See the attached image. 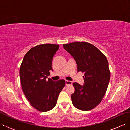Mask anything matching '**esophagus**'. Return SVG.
I'll return each instance as SVG.
<instances>
[{
  "instance_id": "esophagus-1",
  "label": "esophagus",
  "mask_w": 130,
  "mask_h": 130,
  "mask_svg": "<svg viewBox=\"0 0 130 130\" xmlns=\"http://www.w3.org/2000/svg\"><path fill=\"white\" fill-rule=\"evenodd\" d=\"M72 82L71 81H69V80H66L65 81V85H71L72 84Z\"/></svg>"
}]
</instances>
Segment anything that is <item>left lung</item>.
Segmentation results:
<instances>
[{
	"label": "left lung",
	"mask_w": 130,
	"mask_h": 130,
	"mask_svg": "<svg viewBox=\"0 0 130 130\" xmlns=\"http://www.w3.org/2000/svg\"><path fill=\"white\" fill-rule=\"evenodd\" d=\"M63 48L76 60L78 72L85 73L83 86L75 82L71 96L74 106L88 111L101 103L107 89L111 73L106 56L95 46L86 42L63 44Z\"/></svg>",
	"instance_id": "left-lung-1"
}]
</instances>
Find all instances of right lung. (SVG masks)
<instances>
[{
  "instance_id": "add662e5",
  "label": "right lung",
  "mask_w": 130,
  "mask_h": 130,
  "mask_svg": "<svg viewBox=\"0 0 130 130\" xmlns=\"http://www.w3.org/2000/svg\"><path fill=\"white\" fill-rule=\"evenodd\" d=\"M59 45L42 44L31 48L24 56L19 69L23 92L31 106L40 112H47L56 106L65 85L64 80H47L52 70V57Z\"/></svg>"
}]
</instances>
